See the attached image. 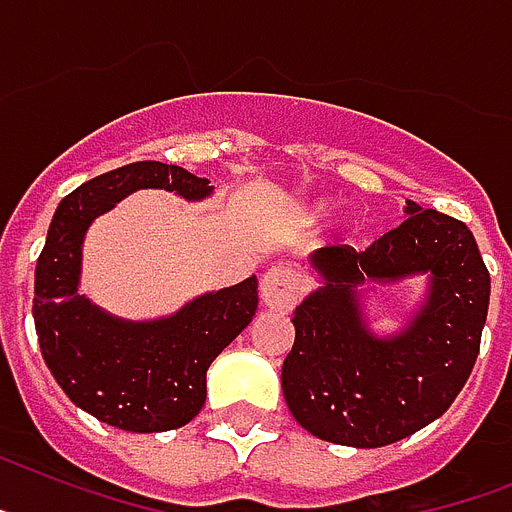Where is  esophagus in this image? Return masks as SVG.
<instances>
[{"label":"esophagus","instance_id":"1","mask_svg":"<svg viewBox=\"0 0 512 512\" xmlns=\"http://www.w3.org/2000/svg\"><path fill=\"white\" fill-rule=\"evenodd\" d=\"M306 293V280L290 266H274L261 280V303L269 311H290Z\"/></svg>","mask_w":512,"mask_h":512}]
</instances>
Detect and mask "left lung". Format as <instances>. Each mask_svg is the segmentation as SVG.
Masks as SVG:
<instances>
[{
  "instance_id": "1",
  "label": "left lung",
  "mask_w": 512,
  "mask_h": 512,
  "mask_svg": "<svg viewBox=\"0 0 512 512\" xmlns=\"http://www.w3.org/2000/svg\"><path fill=\"white\" fill-rule=\"evenodd\" d=\"M405 214L366 251L308 256L322 285L295 308L282 395L306 432L335 445L384 447L424 429L453 405L479 356L492 285L474 232L416 201ZM411 276L427 277L425 298L400 333L379 336L362 293Z\"/></svg>"
}]
</instances>
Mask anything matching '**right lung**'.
<instances>
[{
    "label": "right lung",
    "mask_w": 512,
    "mask_h": 512,
    "mask_svg": "<svg viewBox=\"0 0 512 512\" xmlns=\"http://www.w3.org/2000/svg\"><path fill=\"white\" fill-rule=\"evenodd\" d=\"M143 188L204 201L214 185L177 164L133 162L59 201L36 264L33 322L52 377L78 408L125 432H170L198 416L211 361L251 324L256 274L175 314L130 322L80 293L83 240L99 214Z\"/></svg>",
    "instance_id": "add662e5"
}]
</instances>
